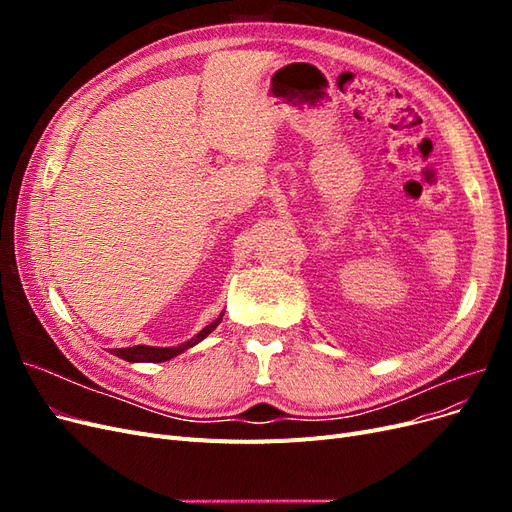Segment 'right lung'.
<instances>
[{
  "instance_id": "obj_1",
  "label": "right lung",
  "mask_w": 512,
  "mask_h": 512,
  "mask_svg": "<svg viewBox=\"0 0 512 512\" xmlns=\"http://www.w3.org/2000/svg\"><path fill=\"white\" fill-rule=\"evenodd\" d=\"M222 316L224 312L220 314V318H215L211 324H207V327L196 333L190 342L185 344H179V346H168V348H160V346H130V348H113L111 354L119 356V359L123 361H130V363H164V361H170L173 356L185 352L188 348L196 346L198 342H203V339L218 327V324L222 322Z\"/></svg>"
}]
</instances>
